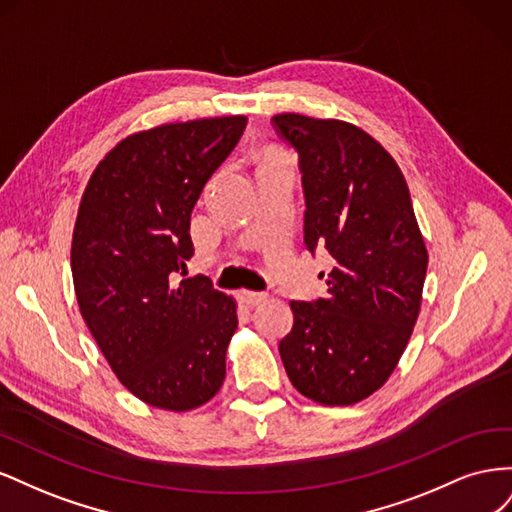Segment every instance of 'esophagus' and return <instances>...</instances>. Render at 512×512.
<instances>
[{
    "label": "esophagus",
    "mask_w": 512,
    "mask_h": 512,
    "mask_svg": "<svg viewBox=\"0 0 512 512\" xmlns=\"http://www.w3.org/2000/svg\"><path fill=\"white\" fill-rule=\"evenodd\" d=\"M239 297L247 305H260L262 301H267L269 294L267 292H254V290H241Z\"/></svg>",
    "instance_id": "obj_1"
}]
</instances>
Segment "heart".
<instances>
[{
  "label": "heart",
  "mask_w": 512,
  "mask_h": 512,
  "mask_svg": "<svg viewBox=\"0 0 512 512\" xmlns=\"http://www.w3.org/2000/svg\"><path fill=\"white\" fill-rule=\"evenodd\" d=\"M273 162H282V156L275 149H267L265 153H262L260 166H267V164H273Z\"/></svg>",
  "instance_id": "b5f03b06"
}]
</instances>
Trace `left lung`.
Listing matches in <instances>:
<instances>
[{"label":"left lung","instance_id":"left-lung-1","mask_svg":"<svg viewBox=\"0 0 512 512\" xmlns=\"http://www.w3.org/2000/svg\"><path fill=\"white\" fill-rule=\"evenodd\" d=\"M299 153L303 243L327 250V294L290 301L280 356L294 389L324 406H350L386 382L421 309L427 250L408 183L367 132L346 121L275 115Z\"/></svg>","mask_w":512,"mask_h":512}]
</instances>
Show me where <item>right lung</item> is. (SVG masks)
Wrapping results in <instances>:
<instances>
[{
	"instance_id": "add662e5",
	"label": "right lung",
	"mask_w": 512,
	"mask_h": 512,
	"mask_svg": "<svg viewBox=\"0 0 512 512\" xmlns=\"http://www.w3.org/2000/svg\"><path fill=\"white\" fill-rule=\"evenodd\" d=\"M247 119L218 117L138 132L98 164L72 237V280L83 320L130 393L164 410L203 406L226 378L235 301L194 256L190 218Z\"/></svg>"
}]
</instances>
